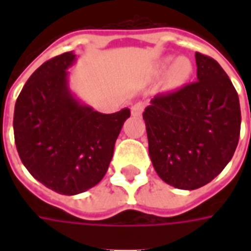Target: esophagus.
I'll use <instances>...</instances> for the list:
<instances>
[{
    "label": "esophagus",
    "mask_w": 251,
    "mask_h": 251,
    "mask_svg": "<svg viewBox=\"0 0 251 251\" xmlns=\"http://www.w3.org/2000/svg\"><path fill=\"white\" fill-rule=\"evenodd\" d=\"M145 109V103L144 102H137L131 106V115L133 117H140L142 114V111Z\"/></svg>",
    "instance_id": "34e87169"
}]
</instances>
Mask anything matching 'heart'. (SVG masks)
<instances>
[{
  "label": "heart",
  "mask_w": 251,
  "mask_h": 251,
  "mask_svg": "<svg viewBox=\"0 0 251 251\" xmlns=\"http://www.w3.org/2000/svg\"><path fill=\"white\" fill-rule=\"evenodd\" d=\"M174 76L177 77V79H185L191 75L192 72V64L189 62L188 59L185 57H180L176 60V63L174 64Z\"/></svg>",
  "instance_id": "heart-1"
}]
</instances>
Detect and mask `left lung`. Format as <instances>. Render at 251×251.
Wrapping results in <instances>:
<instances>
[{
    "label": "left lung",
    "instance_id": "8db88e82",
    "mask_svg": "<svg viewBox=\"0 0 251 251\" xmlns=\"http://www.w3.org/2000/svg\"><path fill=\"white\" fill-rule=\"evenodd\" d=\"M198 80L158 94L144 111L149 156L167 184L203 187L225 169L241 131L239 98L212 57L195 53Z\"/></svg>",
    "mask_w": 251,
    "mask_h": 251
}]
</instances>
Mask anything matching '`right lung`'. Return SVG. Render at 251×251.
Listing matches in <instances>:
<instances>
[{"label": "right lung", "mask_w": 251, "mask_h": 251, "mask_svg": "<svg viewBox=\"0 0 251 251\" xmlns=\"http://www.w3.org/2000/svg\"><path fill=\"white\" fill-rule=\"evenodd\" d=\"M76 62L66 52L41 64L16 100L14 142L29 174L47 188L77 195L103 179L130 110L103 114L82 103L68 86Z\"/></svg>", "instance_id": "1"}]
</instances>
